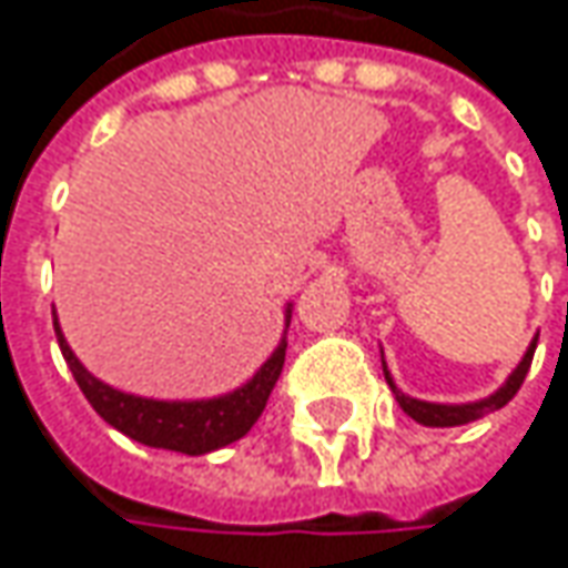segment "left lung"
<instances>
[{"mask_svg":"<svg viewBox=\"0 0 568 568\" xmlns=\"http://www.w3.org/2000/svg\"><path fill=\"white\" fill-rule=\"evenodd\" d=\"M534 349H537V336L530 339V346L525 349V356L521 362L515 365V372L508 375L506 384L499 387V390H493L489 397H483V400H470V404H432V400H419V397H409L404 394L394 378H390V372H387V362H384L382 353V368H384V382L390 384V390H394V397H397V404L400 409L407 413L409 419H416L419 426H432V429H445V426H464V423H474V419H480L486 413H493V409L506 407L508 400L518 394V387L525 382V375H528L530 368V358H534Z\"/></svg>","mask_w":568,"mask_h":568,"instance_id":"obj_1","label":"left lung"}]
</instances>
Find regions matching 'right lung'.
Listing matches in <instances>:
<instances>
[{
  "label": "right lung",
  "mask_w": 568,
  "mask_h": 568,
  "mask_svg": "<svg viewBox=\"0 0 568 568\" xmlns=\"http://www.w3.org/2000/svg\"><path fill=\"white\" fill-rule=\"evenodd\" d=\"M288 321H292V302L285 305V331H288ZM53 331H57L62 358H65L72 378L108 426L123 432L126 438H133L139 445L193 457L219 452V448L232 445L251 432V426L257 423L266 400H270V390L280 382L285 346H288L283 331V339L270 353V358L247 382L235 390H229V394L200 397V400H155V397L126 394L120 387H111L108 382L94 378L79 362V356L72 353V346L65 343L57 311H53Z\"/></svg>",
  "instance_id": "obj_1"
}]
</instances>
